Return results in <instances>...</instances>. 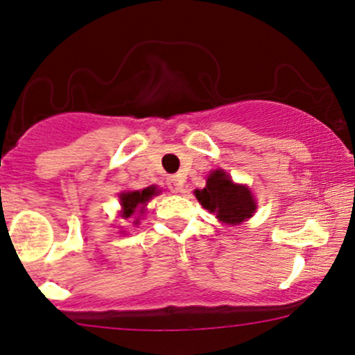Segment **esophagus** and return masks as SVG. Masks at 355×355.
Wrapping results in <instances>:
<instances>
[{
  "mask_svg": "<svg viewBox=\"0 0 355 355\" xmlns=\"http://www.w3.org/2000/svg\"><path fill=\"white\" fill-rule=\"evenodd\" d=\"M183 183H185V180H183L182 175H172V177L168 178V189L173 191V193H180V191L183 190Z\"/></svg>",
  "mask_w": 355,
  "mask_h": 355,
  "instance_id": "obj_1",
  "label": "esophagus"
}]
</instances>
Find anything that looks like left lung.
I'll list each match as a JSON object with an SVG mask.
<instances>
[{
    "label": "left lung",
    "instance_id": "8db88e82",
    "mask_svg": "<svg viewBox=\"0 0 355 355\" xmlns=\"http://www.w3.org/2000/svg\"><path fill=\"white\" fill-rule=\"evenodd\" d=\"M195 196L203 208L216 215L221 223L240 225L251 218L256 202L246 185L234 183L225 170H213L203 190H195Z\"/></svg>",
    "mask_w": 355,
    "mask_h": 355
}]
</instances>
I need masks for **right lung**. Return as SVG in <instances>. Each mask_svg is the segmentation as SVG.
Listing matches in <instances>:
<instances>
[{
  "label": "right lung",
  "instance_id": "add662e5",
  "mask_svg": "<svg viewBox=\"0 0 355 355\" xmlns=\"http://www.w3.org/2000/svg\"><path fill=\"white\" fill-rule=\"evenodd\" d=\"M153 195H157V189L155 187H147L144 190H135V191H123L121 193V216L122 218H134V215L137 213H142L145 205H147L148 200L152 198ZM134 223H139V218H135Z\"/></svg>",
  "mask_w": 355,
  "mask_h": 355
}]
</instances>
